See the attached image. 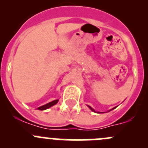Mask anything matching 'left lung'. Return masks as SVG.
Returning a JSON list of instances; mask_svg holds the SVG:
<instances>
[{"mask_svg":"<svg viewBox=\"0 0 148 148\" xmlns=\"http://www.w3.org/2000/svg\"><path fill=\"white\" fill-rule=\"evenodd\" d=\"M88 106V107H89V109H90V110H92V112H96V111H95V110H94V109L93 108H92V107H90V106H89V105H87ZM116 108V107H114V108H112V110H110V111H111V110H114V109H115ZM110 111H109V112H110ZM98 113H104V112H98Z\"/></svg>","mask_w":148,"mask_h":148,"instance_id":"left-lung-1","label":"left lung"}]
</instances>
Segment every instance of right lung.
Wrapping results in <instances>:
<instances>
[{
	"mask_svg": "<svg viewBox=\"0 0 148 148\" xmlns=\"http://www.w3.org/2000/svg\"><path fill=\"white\" fill-rule=\"evenodd\" d=\"M58 102H59V99H56V100H53V101H52V102H51L48 103V104H45V105H43V106H41V107H38V110H46V109L49 108V107H52V106H53L54 104H56Z\"/></svg>",
	"mask_w": 148,
	"mask_h": 148,
	"instance_id": "obj_1",
	"label": "right lung"
}]
</instances>
